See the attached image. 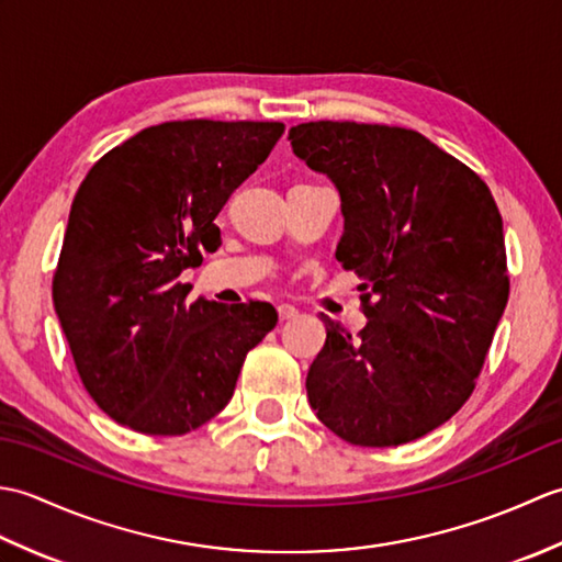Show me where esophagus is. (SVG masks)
<instances>
[{"label": "esophagus", "mask_w": 562, "mask_h": 562, "mask_svg": "<svg viewBox=\"0 0 562 562\" xmlns=\"http://www.w3.org/2000/svg\"><path fill=\"white\" fill-rule=\"evenodd\" d=\"M278 316H280V321H290V318L300 316V312H296V308H294L292 304H280V306H278Z\"/></svg>", "instance_id": "esophagus-1"}]
</instances>
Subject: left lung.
Returning a JSON list of instances; mask_svg holds the SVG:
<instances>
[{"instance_id":"obj_1","label":"left lung","mask_w":562,"mask_h":562,"mask_svg":"<svg viewBox=\"0 0 562 562\" xmlns=\"http://www.w3.org/2000/svg\"><path fill=\"white\" fill-rule=\"evenodd\" d=\"M290 142L338 188L336 258L364 280L369 318L350 336L321 314L308 403L350 445H405L475 389L509 296L503 217L481 176L415 130L318 121Z\"/></svg>"}]
</instances>
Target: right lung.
Returning <instances> with one entry per match:
<instances>
[{"mask_svg":"<svg viewBox=\"0 0 562 562\" xmlns=\"http://www.w3.org/2000/svg\"><path fill=\"white\" fill-rule=\"evenodd\" d=\"M282 133L254 121L151 125L81 181L53 302L83 389L115 423L157 437L205 425L278 324L266 302L188 304L178 278L217 250L214 217Z\"/></svg>","mask_w":562,"mask_h":562,"instance_id":"add662e5","label":"right lung"}]
</instances>
